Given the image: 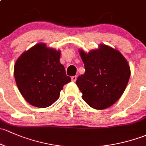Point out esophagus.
Returning a JSON list of instances; mask_svg holds the SVG:
<instances>
[{
  "label": "esophagus",
  "mask_w": 146,
  "mask_h": 146,
  "mask_svg": "<svg viewBox=\"0 0 146 146\" xmlns=\"http://www.w3.org/2000/svg\"><path fill=\"white\" fill-rule=\"evenodd\" d=\"M76 78H77V76H72V82H76Z\"/></svg>",
  "instance_id": "1"
}]
</instances>
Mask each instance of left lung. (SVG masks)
I'll return each mask as SVG.
<instances>
[{
	"instance_id": "left-lung-1",
	"label": "left lung",
	"mask_w": 146,
	"mask_h": 146,
	"mask_svg": "<svg viewBox=\"0 0 146 146\" xmlns=\"http://www.w3.org/2000/svg\"><path fill=\"white\" fill-rule=\"evenodd\" d=\"M86 53L79 50L85 73L76 79L82 98L91 108L103 110L115 104L124 93L130 67L119 51L106 45Z\"/></svg>"
}]
</instances>
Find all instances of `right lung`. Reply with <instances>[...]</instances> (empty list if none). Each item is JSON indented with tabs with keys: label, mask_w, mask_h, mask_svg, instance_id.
Instances as JSON below:
<instances>
[{
	"label": "right lung",
	"mask_w": 146,
	"mask_h": 146,
	"mask_svg": "<svg viewBox=\"0 0 146 146\" xmlns=\"http://www.w3.org/2000/svg\"><path fill=\"white\" fill-rule=\"evenodd\" d=\"M60 51L38 43L21 55L14 67L18 89L31 106L47 108L60 97L64 84L71 82L60 62Z\"/></svg>",
	"instance_id": "add662e5"
}]
</instances>
